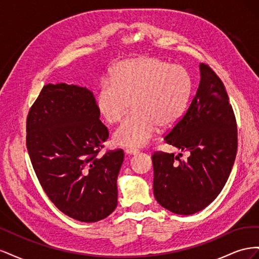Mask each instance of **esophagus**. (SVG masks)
I'll return each mask as SVG.
<instances>
[{"mask_svg":"<svg viewBox=\"0 0 259 259\" xmlns=\"http://www.w3.org/2000/svg\"><path fill=\"white\" fill-rule=\"evenodd\" d=\"M125 152H126V154H137L139 150H137V149H126Z\"/></svg>","mask_w":259,"mask_h":259,"instance_id":"obj_1","label":"esophagus"}]
</instances>
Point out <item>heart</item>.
<instances>
[{
  "label": "heart",
  "mask_w": 259,
  "mask_h": 259,
  "mask_svg": "<svg viewBox=\"0 0 259 259\" xmlns=\"http://www.w3.org/2000/svg\"><path fill=\"white\" fill-rule=\"evenodd\" d=\"M192 93L188 70L158 57L123 60L101 83L96 105L109 124L119 122L134 108L113 134V143L122 147H143L158 127L175 125L187 110Z\"/></svg>",
  "instance_id": "heart-1"
}]
</instances>
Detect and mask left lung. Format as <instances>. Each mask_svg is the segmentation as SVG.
Returning <instances> with one entry per match:
<instances>
[{"label":"left lung","mask_w":259,"mask_h":259,"mask_svg":"<svg viewBox=\"0 0 259 259\" xmlns=\"http://www.w3.org/2000/svg\"><path fill=\"white\" fill-rule=\"evenodd\" d=\"M201 80L189 108L165 143L180 155L155 151L153 192L159 204L175 214L191 215L206 207L221 193L236 160L238 130L224 83L208 65L201 64Z\"/></svg>","instance_id":"8db88e82"}]
</instances>
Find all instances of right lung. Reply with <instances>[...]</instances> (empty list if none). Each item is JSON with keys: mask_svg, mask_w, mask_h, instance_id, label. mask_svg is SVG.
Returning <instances> with one entry per match:
<instances>
[{"mask_svg": "<svg viewBox=\"0 0 259 259\" xmlns=\"http://www.w3.org/2000/svg\"><path fill=\"white\" fill-rule=\"evenodd\" d=\"M93 93L66 83L43 86L27 116L26 144L36 177L62 213L83 223L117 205L122 149L99 152L109 137Z\"/></svg>", "mask_w": 259, "mask_h": 259, "instance_id": "1", "label": "right lung"}]
</instances>
